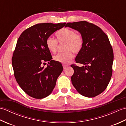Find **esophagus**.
I'll return each mask as SVG.
<instances>
[{"mask_svg":"<svg viewBox=\"0 0 126 126\" xmlns=\"http://www.w3.org/2000/svg\"><path fill=\"white\" fill-rule=\"evenodd\" d=\"M63 69H65L66 68L68 67V65H64V64H63Z\"/></svg>","mask_w":126,"mask_h":126,"instance_id":"1","label":"esophagus"}]
</instances>
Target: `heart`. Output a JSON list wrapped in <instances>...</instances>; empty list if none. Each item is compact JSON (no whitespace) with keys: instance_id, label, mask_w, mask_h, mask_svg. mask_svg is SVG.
Wrapping results in <instances>:
<instances>
[{"instance_id":"1","label":"heart","mask_w":126,"mask_h":126,"mask_svg":"<svg viewBox=\"0 0 126 126\" xmlns=\"http://www.w3.org/2000/svg\"><path fill=\"white\" fill-rule=\"evenodd\" d=\"M57 40L51 37L46 39V46L50 52L55 53L58 47V42L64 43V52L59 53L53 56L54 60L63 64H67L74 57V54L81 51L83 45V39L80 34L76 33L73 29L64 28L60 29L55 33Z\"/></svg>"}]
</instances>
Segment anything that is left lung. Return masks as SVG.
<instances>
[{
    "label": "left lung",
    "instance_id": "1",
    "mask_svg": "<svg viewBox=\"0 0 126 126\" xmlns=\"http://www.w3.org/2000/svg\"><path fill=\"white\" fill-rule=\"evenodd\" d=\"M65 27L79 32L83 45L71 66L74 73L71 76L74 87L80 94L94 97L104 92L113 73L114 53L108 36L98 26L86 21L68 23Z\"/></svg>",
    "mask_w": 126,
    "mask_h": 126
}]
</instances>
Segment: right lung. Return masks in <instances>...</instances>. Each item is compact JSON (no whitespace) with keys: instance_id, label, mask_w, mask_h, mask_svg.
Wrapping results in <instances>:
<instances>
[{"instance_id":"1","label":"right lung","mask_w":126,"mask_h":126,"mask_svg":"<svg viewBox=\"0 0 126 126\" xmlns=\"http://www.w3.org/2000/svg\"><path fill=\"white\" fill-rule=\"evenodd\" d=\"M64 23H39L24 31L16 44L12 58L14 75L24 92L41 99L52 93L63 68L54 60L46 46V39ZM47 62V68L42 64Z\"/></svg>"}]
</instances>
